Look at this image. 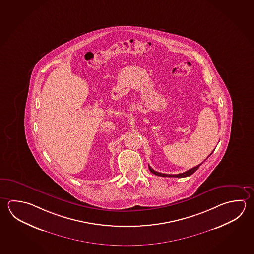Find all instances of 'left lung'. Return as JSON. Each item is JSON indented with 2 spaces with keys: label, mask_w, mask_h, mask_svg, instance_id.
<instances>
[{
  "label": "left lung",
  "mask_w": 254,
  "mask_h": 254,
  "mask_svg": "<svg viewBox=\"0 0 254 254\" xmlns=\"http://www.w3.org/2000/svg\"><path fill=\"white\" fill-rule=\"evenodd\" d=\"M211 154H212V153H211ZM211 154H210V155H211ZM210 155H209V156H210ZM209 156H208V157H209ZM203 162L201 163V164H199V165H198V166H196L195 167H193V168H191V169H190V170L186 171V172H185V173L178 174V175H167V174H162V173H158V172H157V171L153 170L152 168H151V167H150L149 166H148V168H149L150 172L153 173L154 175H156V176H163V177H181V178H183V177H187V176H190V175H192L194 172L197 170L198 167L201 166Z\"/></svg>",
  "instance_id": "left-lung-1"
}]
</instances>
